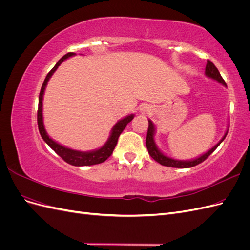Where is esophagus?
<instances>
[{
	"mask_svg": "<svg viewBox=\"0 0 250 250\" xmlns=\"http://www.w3.org/2000/svg\"><path fill=\"white\" fill-rule=\"evenodd\" d=\"M141 111H142L143 113H149V112H150V108L146 105V106H143V107L141 108Z\"/></svg>",
	"mask_w": 250,
	"mask_h": 250,
	"instance_id": "1",
	"label": "esophagus"
}]
</instances>
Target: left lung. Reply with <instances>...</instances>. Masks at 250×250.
Segmentation results:
<instances>
[{
  "instance_id": "8db88e82",
  "label": "left lung",
  "mask_w": 250,
  "mask_h": 250,
  "mask_svg": "<svg viewBox=\"0 0 250 250\" xmlns=\"http://www.w3.org/2000/svg\"><path fill=\"white\" fill-rule=\"evenodd\" d=\"M206 75H207V76L222 83L223 85H226L224 79L222 78V76L220 75V73H219L218 69L215 66V64L210 62V60H208V63H207V66H206ZM148 122H149V125H148V131H147V138H146V147L148 149V153L158 164H161L163 166H167V167L183 169V168H191V167H194V166H196V165L201 164L202 162L206 161L211 153L214 152V151L217 149V147L220 145L222 141L226 137V133H225L223 139L220 142H219L215 147H213L209 151H208L206 154H203L200 157L196 158V160L188 161V162L176 161V160H173V158H170L168 156L164 155L161 152V151L156 148L155 144H154V139H153V137H154V126H153V124H152V122H151V121H148Z\"/></svg>"
}]
</instances>
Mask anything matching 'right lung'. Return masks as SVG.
<instances>
[{
    "label": "right lung",
    "instance_id": "1",
    "mask_svg": "<svg viewBox=\"0 0 250 250\" xmlns=\"http://www.w3.org/2000/svg\"><path fill=\"white\" fill-rule=\"evenodd\" d=\"M75 55V53L70 52L65 54L63 57L60 58L58 60V62L54 65V67L48 73L47 77L44 78V81L42 85L41 88V93H40V98H39V109H37V125H39V130L40 133L42 135V138L43 139V141L46 142L48 145L55 151V152L62 158V160L70 164L72 166H92V165H97V164H101L103 162H105L107 158L112 154V151L115 149L117 143H118V139L120 137V134L122 133V131L125 129V127L127 126V124L130 122V121L133 119V115L128 116L127 118L119 121V122L113 126L112 128V132L109 140L107 141V143L105 145L98 149L96 151H92V152H80V151H75L69 148H65L62 145H59L56 142L53 141L52 139H50L48 137V134L44 130L43 127V123H42V96H43V90L46 88L47 82L50 79V77L52 76V74L56 71V69L58 67V65L62 63L64 59H66L67 57Z\"/></svg>",
    "mask_w": 250,
    "mask_h": 250
}]
</instances>
